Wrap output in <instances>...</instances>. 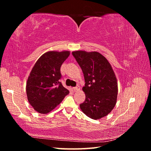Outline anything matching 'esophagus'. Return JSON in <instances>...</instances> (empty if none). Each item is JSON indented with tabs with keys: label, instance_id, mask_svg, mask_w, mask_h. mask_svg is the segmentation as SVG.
<instances>
[{
	"label": "esophagus",
	"instance_id": "34e87169",
	"mask_svg": "<svg viewBox=\"0 0 151 151\" xmlns=\"http://www.w3.org/2000/svg\"><path fill=\"white\" fill-rule=\"evenodd\" d=\"M80 89H81V87H80L79 86H76V87H74V88H73V90L75 91H76L79 90Z\"/></svg>",
	"mask_w": 151,
	"mask_h": 151
}]
</instances>
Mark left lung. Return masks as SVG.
<instances>
[{
    "label": "left lung",
    "mask_w": 151,
    "mask_h": 151,
    "mask_svg": "<svg viewBox=\"0 0 151 151\" xmlns=\"http://www.w3.org/2000/svg\"><path fill=\"white\" fill-rule=\"evenodd\" d=\"M73 56L84 74L82 89L86 99L80 104L82 111L93 119H99L113 110L117 101V83L108 61L97 52L75 51Z\"/></svg>",
    "instance_id": "8db88e82"
}]
</instances>
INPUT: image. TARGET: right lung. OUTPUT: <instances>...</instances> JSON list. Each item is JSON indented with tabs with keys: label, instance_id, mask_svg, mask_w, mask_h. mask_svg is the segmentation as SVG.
Masks as SVG:
<instances>
[{
	"label": "right lung",
	"instance_id": "1",
	"mask_svg": "<svg viewBox=\"0 0 151 151\" xmlns=\"http://www.w3.org/2000/svg\"><path fill=\"white\" fill-rule=\"evenodd\" d=\"M69 54V51L47 52L32 69L27 83V95L29 103L39 113H49L69 94L60 80V67Z\"/></svg>",
	"mask_w": 151,
	"mask_h": 151
}]
</instances>
